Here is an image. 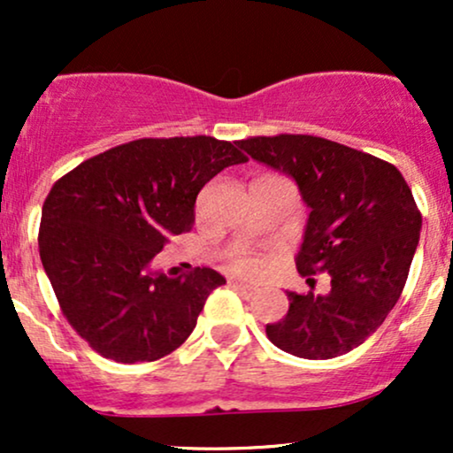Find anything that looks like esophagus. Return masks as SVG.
Returning a JSON list of instances; mask_svg holds the SVG:
<instances>
[{"instance_id":"1","label":"esophagus","mask_w":453,"mask_h":453,"mask_svg":"<svg viewBox=\"0 0 453 453\" xmlns=\"http://www.w3.org/2000/svg\"><path fill=\"white\" fill-rule=\"evenodd\" d=\"M232 285H234V288H236V289H241V292H242V294H247V296H253V294L257 292L256 285L242 283V280H232Z\"/></svg>"}]
</instances>
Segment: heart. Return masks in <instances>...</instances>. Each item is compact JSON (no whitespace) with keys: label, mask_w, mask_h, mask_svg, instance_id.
Returning a JSON list of instances; mask_svg holds the SVG:
<instances>
[{"label":"heart","mask_w":453,"mask_h":453,"mask_svg":"<svg viewBox=\"0 0 453 453\" xmlns=\"http://www.w3.org/2000/svg\"><path fill=\"white\" fill-rule=\"evenodd\" d=\"M230 268L242 274H257L262 273L264 259L249 251H236L230 256Z\"/></svg>","instance_id":"heart-1"}]
</instances>
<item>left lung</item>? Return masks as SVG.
<instances>
[{
	"label": "left lung",
	"instance_id": "left-lung-1",
	"mask_svg": "<svg viewBox=\"0 0 453 453\" xmlns=\"http://www.w3.org/2000/svg\"><path fill=\"white\" fill-rule=\"evenodd\" d=\"M238 147L298 183L311 215L296 266L306 280L330 274V294L288 292V315L266 326L270 342L306 360L356 349L407 283L422 230L407 180L389 161L309 134L251 136Z\"/></svg>",
	"mask_w": 453,
	"mask_h": 453
}]
</instances>
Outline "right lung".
Returning a JSON list of instances; mask_svg holds the SVG:
<instances>
[{
	"mask_svg": "<svg viewBox=\"0 0 453 453\" xmlns=\"http://www.w3.org/2000/svg\"><path fill=\"white\" fill-rule=\"evenodd\" d=\"M247 159L212 136L140 138L57 180L42 206L40 259L61 313L93 351L134 364L183 345L226 279L200 266L153 274L149 262L173 234L191 230L202 187Z\"/></svg>",
	"mask_w": 453,
	"mask_h": 453,
	"instance_id": "obj_1",
	"label": "right lung"
}]
</instances>
